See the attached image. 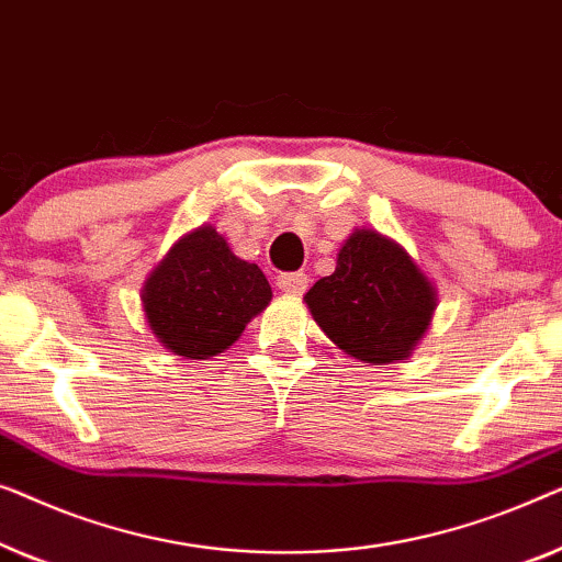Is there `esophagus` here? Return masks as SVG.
Instances as JSON below:
<instances>
[{
  "mask_svg": "<svg viewBox=\"0 0 562 562\" xmlns=\"http://www.w3.org/2000/svg\"><path fill=\"white\" fill-rule=\"evenodd\" d=\"M278 288L288 295H303L307 290V274L305 272H284L278 278Z\"/></svg>",
  "mask_w": 562,
  "mask_h": 562,
  "instance_id": "esophagus-1",
  "label": "esophagus"
}]
</instances>
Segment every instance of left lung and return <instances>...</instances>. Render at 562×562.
I'll list each match as a JSON object with an SVG mask.
<instances>
[{
  "label": "left lung",
  "mask_w": 562,
  "mask_h": 562,
  "mask_svg": "<svg viewBox=\"0 0 562 562\" xmlns=\"http://www.w3.org/2000/svg\"><path fill=\"white\" fill-rule=\"evenodd\" d=\"M323 334L363 363L409 357L436 311V290L400 244L361 228L338 251L336 272L307 290Z\"/></svg>",
  "instance_id": "1"
}]
</instances>
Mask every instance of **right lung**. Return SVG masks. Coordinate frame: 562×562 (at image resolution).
Here are the masks:
<instances>
[{"label":"right lung","instance_id":"1","mask_svg":"<svg viewBox=\"0 0 562 562\" xmlns=\"http://www.w3.org/2000/svg\"><path fill=\"white\" fill-rule=\"evenodd\" d=\"M270 297L262 270L236 257L216 228L201 226L149 274L142 303L165 349L209 359L228 349Z\"/></svg>","mask_w":562,"mask_h":562}]
</instances>
